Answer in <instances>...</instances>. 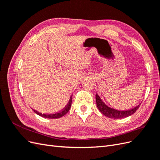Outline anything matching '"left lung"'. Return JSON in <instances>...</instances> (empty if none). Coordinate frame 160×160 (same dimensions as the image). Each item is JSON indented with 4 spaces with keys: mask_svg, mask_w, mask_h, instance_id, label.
Here are the masks:
<instances>
[{
    "mask_svg": "<svg viewBox=\"0 0 160 160\" xmlns=\"http://www.w3.org/2000/svg\"><path fill=\"white\" fill-rule=\"evenodd\" d=\"M96 98V103L97 106L99 109V110L106 117H108L109 118H113V119H122L124 118H127L128 116L132 115L134 113L135 111L138 110V109L139 107V105H137L136 107H135L131 109L128 110H124V111H120L115 109L113 108H111L110 107H108V105H106L101 99L99 98V96L96 94L95 95Z\"/></svg>",
    "mask_w": 160,
    "mask_h": 160,
    "instance_id": "8db88e82",
    "label": "left lung"
}]
</instances>
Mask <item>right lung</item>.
I'll return each mask as SVG.
<instances>
[{
    "label": "right lung",
    "mask_w": 160,
    "mask_h": 160,
    "mask_svg": "<svg viewBox=\"0 0 160 160\" xmlns=\"http://www.w3.org/2000/svg\"><path fill=\"white\" fill-rule=\"evenodd\" d=\"M71 103H72V96L70 98L69 101L67 103V106H65V108L63 109H62L61 111H60L59 112H57L55 113H48V114H44V113H41L38 112L36 110L33 109V111L35 113H36L37 115L41 116V117L43 118H49V119H57V118H61L62 116L65 115L68 111H69L70 108H71Z\"/></svg>",
    "instance_id": "add662e5"
}]
</instances>
